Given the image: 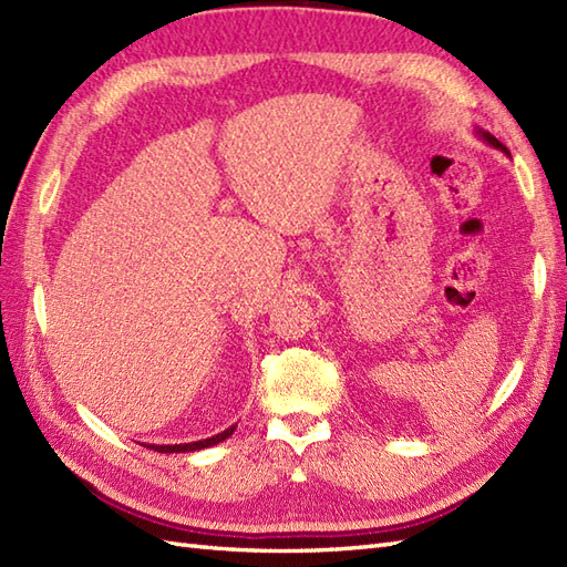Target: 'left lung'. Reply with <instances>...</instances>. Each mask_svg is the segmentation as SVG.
I'll return each mask as SVG.
<instances>
[{
  "mask_svg": "<svg viewBox=\"0 0 567 567\" xmlns=\"http://www.w3.org/2000/svg\"><path fill=\"white\" fill-rule=\"evenodd\" d=\"M478 136H481V140H483V142H488V144H491L493 148H501V151H503V154H509V151H507V148H505V146H503V144H501L498 140H495V136H493L491 132H483V130H478Z\"/></svg>",
  "mask_w": 567,
  "mask_h": 567,
  "instance_id": "obj_1",
  "label": "left lung"
}]
</instances>
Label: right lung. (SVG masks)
<instances>
[{
  "label": "right lung",
  "instance_id": "right-lung-1",
  "mask_svg": "<svg viewBox=\"0 0 567 567\" xmlns=\"http://www.w3.org/2000/svg\"><path fill=\"white\" fill-rule=\"evenodd\" d=\"M233 431H236V425H230L228 431L218 433V435H214V437L197 440V443H183V445H146V447H148V450H156V452H195V450H204V447H212V445L224 443L226 437L233 435Z\"/></svg>",
  "mask_w": 567,
  "mask_h": 567
}]
</instances>
